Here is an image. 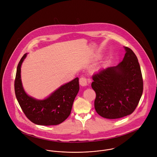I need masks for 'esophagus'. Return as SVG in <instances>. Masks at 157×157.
<instances>
[{"label":"esophagus","mask_w":157,"mask_h":157,"mask_svg":"<svg viewBox=\"0 0 157 157\" xmlns=\"http://www.w3.org/2000/svg\"><path fill=\"white\" fill-rule=\"evenodd\" d=\"M90 81H91L90 79H86V78H84V77H81L79 79V84L82 86H87L89 84V82H90Z\"/></svg>","instance_id":"34e87169"}]
</instances>
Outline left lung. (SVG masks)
Returning a JSON list of instances; mask_svg holds the SVG:
<instances>
[{
  "mask_svg": "<svg viewBox=\"0 0 157 157\" xmlns=\"http://www.w3.org/2000/svg\"><path fill=\"white\" fill-rule=\"evenodd\" d=\"M123 60L116 66L101 70L93 76L92 88L96 92L94 107L106 119H119L131 114L143 93V79L138 59L124 47Z\"/></svg>",
  "mask_w": 157,
  "mask_h": 157,
  "instance_id": "left-lung-1",
  "label": "left lung"
}]
</instances>
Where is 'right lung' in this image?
<instances>
[{
  "label": "right lung",
  "mask_w": 157,
  "mask_h": 157,
  "mask_svg": "<svg viewBox=\"0 0 157 157\" xmlns=\"http://www.w3.org/2000/svg\"><path fill=\"white\" fill-rule=\"evenodd\" d=\"M27 55L19 61L15 79V93L18 104L33 123L41 125H58L70 115L74 100L79 90V78L61 86L46 99H36L25 93L21 83V66Z\"/></svg>",
  "instance_id": "obj_1"
}]
</instances>
